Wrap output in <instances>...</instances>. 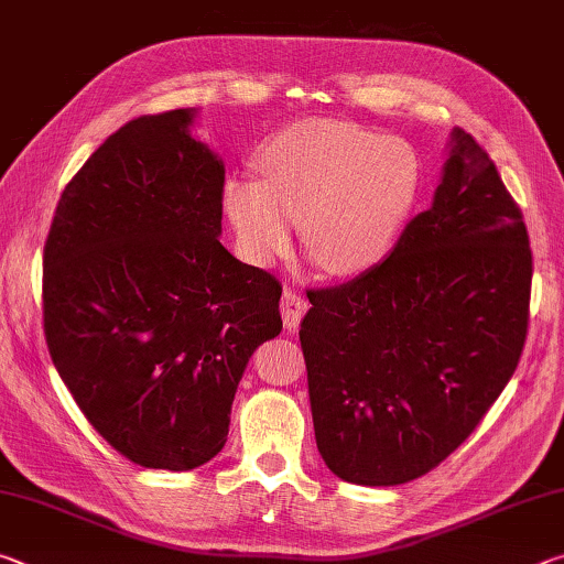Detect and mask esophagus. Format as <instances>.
Returning <instances> with one entry per match:
<instances>
[{"mask_svg": "<svg viewBox=\"0 0 564 564\" xmlns=\"http://www.w3.org/2000/svg\"><path fill=\"white\" fill-rule=\"evenodd\" d=\"M305 311H308V301H305L299 291L283 289V295H281L283 326L289 328V330L299 328L301 326V318L305 316Z\"/></svg>", "mask_w": 564, "mask_h": 564, "instance_id": "1", "label": "esophagus"}]
</instances>
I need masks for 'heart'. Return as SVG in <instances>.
I'll return each mask as SVG.
<instances>
[{"label": "heart", "mask_w": 564, "mask_h": 564, "mask_svg": "<svg viewBox=\"0 0 564 564\" xmlns=\"http://www.w3.org/2000/svg\"><path fill=\"white\" fill-rule=\"evenodd\" d=\"M263 181H226L224 208L243 253L273 263L301 221L305 253L330 275H356L383 259L417 202L423 166L398 137L348 121L308 119L263 151Z\"/></svg>", "instance_id": "1"}]
</instances>
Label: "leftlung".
Returning a JSON list of instances; mask_svg holds the SVG:
<instances>
[{
  "label": "left lung",
  "mask_w": 564,
  "mask_h": 564,
  "mask_svg": "<svg viewBox=\"0 0 564 564\" xmlns=\"http://www.w3.org/2000/svg\"><path fill=\"white\" fill-rule=\"evenodd\" d=\"M532 251L520 206L463 129L433 206L358 279L311 289L301 348L318 453L388 488L465 443L518 368Z\"/></svg>",
  "instance_id": "left-lung-1"
}]
</instances>
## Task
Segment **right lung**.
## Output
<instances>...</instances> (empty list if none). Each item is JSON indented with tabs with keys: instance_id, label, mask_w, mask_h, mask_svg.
Listing matches in <instances>:
<instances>
[{
	"instance_id": "add662e5",
	"label": "right lung",
	"mask_w": 564,
	"mask_h": 564,
	"mask_svg": "<svg viewBox=\"0 0 564 564\" xmlns=\"http://www.w3.org/2000/svg\"><path fill=\"white\" fill-rule=\"evenodd\" d=\"M196 109L139 117L66 184L44 243V336L104 441L154 470L221 453L281 283L218 241L226 169Z\"/></svg>"
}]
</instances>
